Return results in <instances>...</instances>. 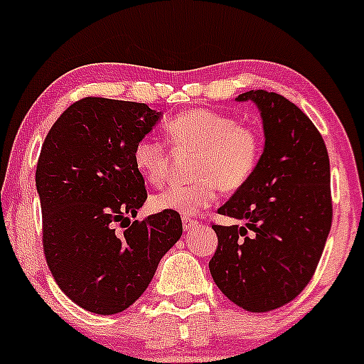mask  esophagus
Masks as SVG:
<instances>
[{
  "label": "esophagus",
  "instance_id": "esophagus-1",
  "mask_svg": "<svg viewBox=\"0 0 364 364\" xmlns=\"http://www.w3.org/2000/svg\"><path fill=\"white\" fill-rule=\"evenodd\" d=\"M182 225H183V230L189 232V230H193L194 227H198V222H196L194 218H189V216H183Z\"/></svg>",
  "mask_w": 364,
  "mask_h": 364
}]
</instances>
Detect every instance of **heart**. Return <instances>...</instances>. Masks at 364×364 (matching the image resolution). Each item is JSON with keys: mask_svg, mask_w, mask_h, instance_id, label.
<instances>
[{"mask_svg": "<svg viewBox=\"0 0 364 364\" xmlns=\"http://www.w3.org/2000/svg\"><path fill=\"white\" fill-rule=\"evenodd\" d=\"M166 136L178 153H196L194 181L171 183L153 198L160 211L196 215L215 203L220 189L237 193L258 168L263 139L258 129L211 109L194 108L166 122ZM132 160L142 177L161 183L168 173L170 154L165 141L142 137L134 146Z\"/></svg>", "mask_w": 364, "mask_h": 364, "instance_id": "obj_1", "label": "heart"}]
</instances>
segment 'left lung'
<instances>
[{
	"instance_id": "8db88e82",
	"label": "left lung",
	"mask_w": 364,
	"mask_h": 364,
	"mask_svg": "<svg viewBox=\"0 0 364 364\" xmlns=\"http://www.w3.org/2000/svg\"><path fill=\"white\" fill-rule=\"evenodd\" d=\"M263 118L258 168L218 210L242 225H213L215 284L246 311L291 303L313 279L332 227L330 161L313 122L277 92L247 91Z\"/></svg>"
}]
</instances>
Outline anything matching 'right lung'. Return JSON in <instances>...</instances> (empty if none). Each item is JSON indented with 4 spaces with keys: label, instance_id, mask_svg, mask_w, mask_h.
<instances>
[{
    "label": "right lung",
    "instance_id": "obj_1",
    "mask_svg": "<svg viewBox=\"0 0 364 364\" xmlns=\"http://www.w3.org/2000/svg\"><path fill=\"white\" fill-rule=\"evenodd\" d=\"M160 118L144 103L84 97L61 113L41 148L46 263L65 296L91 313L136 303L182 235L175 211L130 222L148 198L134 146Z\"/></svg>",
    "mask_w": 364,
    "mask_h": 364
}]
</instances>
